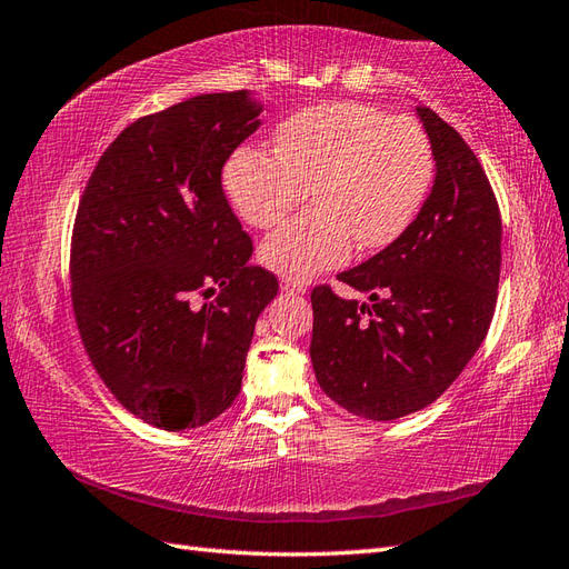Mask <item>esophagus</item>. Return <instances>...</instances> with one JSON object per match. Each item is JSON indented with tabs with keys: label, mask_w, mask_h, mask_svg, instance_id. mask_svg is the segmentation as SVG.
<instances>
[{
	"label": "esophagus",
	"mask_w": 569,
	"mask_h": 569,
	"mask_svg": "<svg viewBox=\"0 0 569 569\" xmlns=\"http://www.w3.org/2000/svg\"><path fill=\"white\" fill-rule=\"evenodd\" d=\"M281 291L291 293V296H300V293H306V283L303 281H293V278H283Z\"/></svg>",
	"instance_id": "obj_1"
}]
</instances>
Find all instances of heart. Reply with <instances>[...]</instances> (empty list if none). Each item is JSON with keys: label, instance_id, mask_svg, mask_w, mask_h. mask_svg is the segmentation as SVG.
Wrapping results in <instances>:
<instances>
[{"label": "heart", "instance_id": "1", "mask_svg": "<svg viewBox=\"0 0 569 569\" xmlns=\"http://www.w3.org/2000/svg\"><path fill=\"white\" fill-rule=\"evenodd\" d=\"M435 176L432 147L416 119L365 102L316 104L288 117L276 151L241 147L224 168L234 208L271 229L306 198L312 204L261 244V261L288 278H310L381 251L406 234Z\"/></svg>", "mask_w": 569, "mask_h": 569}]
</instances>
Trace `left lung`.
<instances>
[{"instance_id":"1","label":"left lung","mask_w":569,"mask_h":569,"mask_svg":"<svg viewBox=\"0 0 569 569\" xmlns=\"http://www.w3.org/2000/svg\"><path fill=\"white\" fill-rule=\"evenodd\" d=\"M435 180L406 234L340 281L369 303L316 286L310 359L320 389L367 420L430 406L485 342L497 308L501 214L479 159L430 107H416Z\"/></svg>"}]
</instances>
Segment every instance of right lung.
Masks as SVG:
<instances>
[{
  "instance_id": "obj_1",
  "label": "right lung",
  "mask_w": 569,
  "mask_h": 569,
  "mask_svg": "<svg viewBox=\"0 0 569 569\" xmlns=\"http://www.w3.org/2000/svg\"><path fill=\"white\" fill-rule=\"evenodd\" d=\"M251 92L198 94L137 119L84 186L70 241L72 312L94 371L129 413L163 430L208 426L234 403L278 281L249 266L251 237L222 166L259 129ZM210 297L194 306V298Z\"/></svg>"
}]
</instances>
